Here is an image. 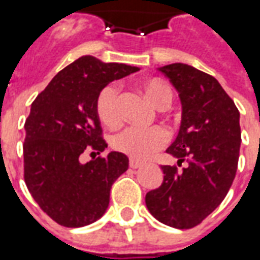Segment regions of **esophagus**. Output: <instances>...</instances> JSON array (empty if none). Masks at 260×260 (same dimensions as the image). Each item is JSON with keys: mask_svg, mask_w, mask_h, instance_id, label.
<instances>
[{"mask_svg": "<svg viewBox=\"0 0 260 260\" xmlns=\"http://www.w3.org/2000/svg\"><path fill=\"white\" fill-rule=\"evenodd\" d=\"M143 163L139 161V160H136V158H129V167L131 169H141Z\"/></svg>", "mask_w": 260, "mask_h": 260, "instance_id": "obj_1", "label": "esophagus"}]
</instances>
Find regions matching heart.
I'll return each mask as SVG.
<instances>
[{
	"label": "heart",
	"mask_w": 260,
	"mask_h": 260,
	"mask_svg": "<svg viewBox=\"0 0 260 260\" xmlns=\"http://www.w3.org/2000/svg\"><path fill=\"white\" fill-rule=\"evenodd\" d=\"M143 90L153 106L157 108L169 107L173 102V91L169 85L158 79L143 82ZM96 113L103 124L108 128H115L122 121L121 104H119L118 87L114 85L106 86L99 93L96 100ZM169 141V132L160 125L150 128L128 126L113 136L111 145L115 150L128 154L134 158H146L160 150Z\"/></svg>",
	"instance_id": "1"
}]
</instances>
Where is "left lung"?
<instances>
[{
    "label": "left lung",
    "mask_w": 260,
    "mask_h": 260,
    "mask_svg": "<svg viewBox=\"0 0 260 260\" xmlns=\"http://www.w3.org/2000/svg\"><path fill=\"white\" fill-rule=\"evenodd\" d=\"M180 94L182 121L167 153L178 166H161V185L146 193V206L174 229L201 224L223 202L238 167L240 111L212 75L186 64L158 68Z\"/></svg>",
    "instance_id": "8db88e82"
}]
</instances>
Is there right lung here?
Here are the masks:
<instances>
[{"label": "right lung", "mask_w": 260, "mask_h": 260, "mask_svg": "<svg viewBox=\"0 0 260 260\" xmlns=\"http://www.w3.org/2000/svg\"><path fill=\"white\" fill-rule=\"evenodd\" d=\"M136 67L85 55L59 71L31 103L26 118L23 177L43 212L64 227H83L107 210L114 181L129 160L118 152L80 163L85 152L100 154L107 143L96 113L99 93Z\"/></svg>", "instance_id": "1"}]
</instances>
